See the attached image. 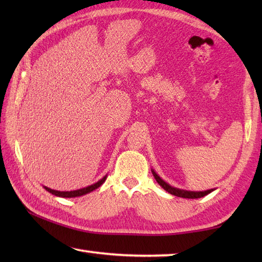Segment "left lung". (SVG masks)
<instances>
[{
	"instance_id": "8db88e82",
	"label": "left lung",
	"mask_w": 262,
	"mask_h": 262,
	"mask_svg": "<svg viewBox=\"0 0 262 262\" xmlns=\"http://www.w3.org/2000/svg\"><path fill=\"white\" fill-rule=\"evenodd\" d=\"M152 173L155 178V180H157V182L159 183V185L162 187L165 191H168L169 193L173 194V196H177V197H182V198H188V199H194V198H202L204 196H206V194L210 193L211 191H213V189H209V190H206V191H188V190H182V189H179V188H174L170 186L169 183H166L164 180L161 179V178L158 176L157 172H155L154 170H152Z\"/></svg>"
}]
</instances>
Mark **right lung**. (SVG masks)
Instances as JSON below:
<instances>
[{"mask_svg":"<svg viewBox=\"0 0 262 262\" xmlns=\"http://www.w3.org/2000/svg\"><path fill=\"white\" fill-rule=\"evenodd\" d=\"M105 179H107V176H104L101 180H99L98 182L93 183V185H91V186H88V187L82 188V189H77V190H74V191H58V190H54V189H51L48 187H43V188H45L48 192H51V193L55 194V196H57V197L73 198V197L83 196V194H86L89 192L96 190L97 188H99L100 186L102 185V183L105 181Z\"/></svg>","mask_w":262,"mask_h":262,"instance_id":"add662e5","label":"right lung"}]
</instances>
